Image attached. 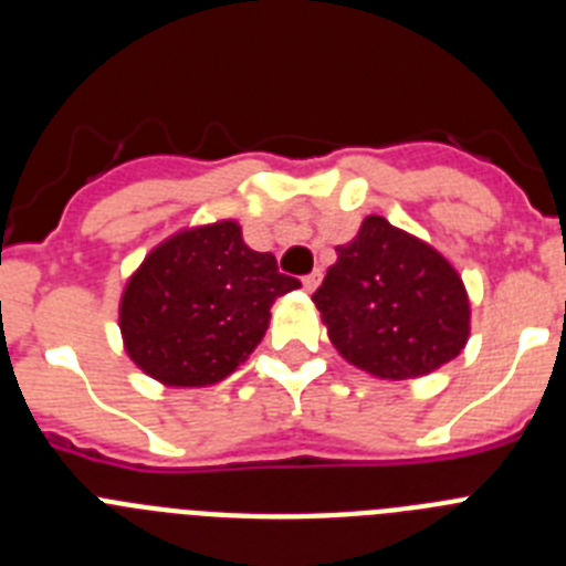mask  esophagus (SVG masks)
<instances>
[{"label": "esophagus", "mask_w": 566, "mask_h": 566, "mask_svg": "<svg viewBox=\"0 0 566 566\" xmlns=\"http://www.w3.org/2000/svg\"><path fill=\"white\" fill-rule=\"evenodd\" d=\"M319 280H323V272H319V269H314L312 274H306V277H303V289H306V292H314V289L319 286Z\"/></svg>", "instance_id": "34e87169"}]
</instances>
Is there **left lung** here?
<instances>
[{"mask_svg": "<svg viewBox=\"0 0 566 566\" xmlns=\"http://www.w3.org/2000/svg\"><path fill=\"white\" fill-rule=\"evenodd\" d=\"M312 300L339 357L377 379L433 374L470 337L462 274L382 214H365L359 232L337 247V263Z\"/></svg>", "mask_w": 566, "mask_h": 566, "instance_id": "1", "label": "left lung"}]
</instances>
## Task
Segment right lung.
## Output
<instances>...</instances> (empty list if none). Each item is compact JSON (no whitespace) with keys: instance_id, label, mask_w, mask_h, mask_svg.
Returning a JSON list of instances; mask_svg holds the SVG:
<instances>
[{"instance_id":"1","label":"right lung","mask_w":566,"mask_h":566,"mask_svg":"<svg viewBox=\"0 0 566 566\" xmlns=\"http://www.w3.org/2000/svg\"><path fill=\"white\" fill-rule=\"evenodd\" d=\"M300 286L269 252L247 247L232 218L184 227L147 252L124 283V352L167 388H207L247 363L274 300Z\"/></svg>"}]
</instances>
